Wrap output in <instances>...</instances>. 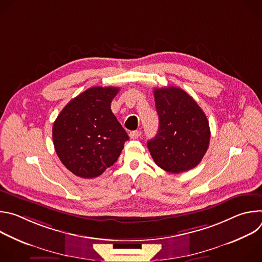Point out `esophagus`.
Segmentation results:
<instances>
[{
    "mask_svg": "<svg viewBox=\"0 0 262 262\" xmlns=\"http://www.w3.org/2000/svg\"><path fill=\"white\" fill-rule=\"evenodd\" d=\"M141 136V130H133L129 133L130 139H138Z\"/></svg>",
    "mask_w": 262,
    "mask_h": 262,
    "instance_id": "esophagus-1",
    "label": "esophagus"
}]
</instances>
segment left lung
<instances>
[{
    "label": "left lung",
    "mask_w": 262,
    "mask_h": 262,
    "mask_svg": "<svg viewBox=\"0 0 262 262\" xmlns=\"http://www.w3.org/2000/svg\"><path fill=\"white\" fill-rule=\"evenodd\" d=\"M154 94L160 127L147 147L155 163L174 174L195 168L209 145L206 115L194 98L180 88H156Z\"/></svg>",
    "instance_id": "obj_1"
}]
</instances>
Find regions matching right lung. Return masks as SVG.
I'll list each match as a JSON object with an SVG mask.
<instances>
[{"label": "right lung", "mask_w": 262, "mask_h": 262, "mask_svg": "<svg viewBox=\"0 0 262 262\" xmlns=\"http://www.w3.org/2000/svg\"><path fill=\"white\" fill-rule=\"evenodd\" d=\"M117 87H92L72 98L53 125L55 150L74 175L94 178L119 158L129 139L111 110Z\"/></svg>", "instance_id": "obj_1"}]
</instances>
